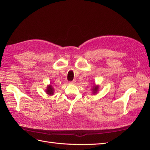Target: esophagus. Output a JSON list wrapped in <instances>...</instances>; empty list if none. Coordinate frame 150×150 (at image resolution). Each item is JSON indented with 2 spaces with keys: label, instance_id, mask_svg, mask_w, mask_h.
<instances>
[{
  "label": "esophagus",
  "instance_id": "1",
  "mask_svg": "<svg viewBox=\"0 0 150 150\" xmlns=\"http://www.w3.org/2000/svg\"><path fill=\"white\" fill-rule=\"evenodd\" d=\"M69 84H76V80H73L72 81H71V82H69Z\"/></svg>",
  "mask_w": 150,
  "mask_h": 150
}]
</instances>
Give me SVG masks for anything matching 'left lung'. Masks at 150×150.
I'll use <instances>...</instances> for the list:
<instances>
[{
  "instance_id": "obj_1",
  "label": "left lung",
  "mask_w": 150,
  "mask_h": 150,
  "mask_svg": "<svg viewBox=\"0 0 150 150\" xmlns=\"http://www.w3.org/2000/svg\"><path fill=\"white\" fill-rule=\"evenodd\" d=\"M91 91H92V94H98L99 90V85H96L94 83V84L92 86L91 88Z\"/></svg>"
}]
</instances>
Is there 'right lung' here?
I'll return each mask as SVG.
<instances>
[{
	"mask_svg": "<svg viewBox=\"0 0 150 150\" xmlns=\"http://www.w3.org/2000/svg\"><path fill=\"white\" fill-rule=\"evenodd\" d=\"M45 92L46 93V94L49 96H52L54 93V88L52 86L51 84H50L47 86V88L45 90Z\"/></svg>",
	"mask_w": 150,
	"mask_h": 150,
	"instance_id": "1",
	"label": "right lung"
}]
</instances>
